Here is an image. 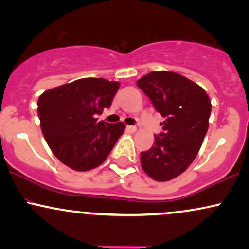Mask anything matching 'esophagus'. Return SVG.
<instances>
[{"instance_id": "34e87169", "label": "esophagus", "mask_w": 249, "mask_h": 249, "mask_svg": "<svg viewBox=\"0 0 249 249\" xmlns=\"http://www.w3.org/2000/svg\"><path fill=\"white\" fill-rule=\"evenodd\" d=\"M126 130L128 131V132L134 133L137 131V126H133V125H128V126H126Z\"/></svg>"}]
</instances>
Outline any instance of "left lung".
I'll use <instances>...</instances> for the list:
<instances>
[{"label":"left lung","mask_w":249,"mask_h":249,"mask_svg":"<svg viewBox=\"0 0 249 249\" xmlns=\"http://www.w3.org/2000/svg\"><path fill=\"white\" fill-rule=\"evenodd\" d=\"M137 85L165 118L152 147L141 153L142 167L157 181H168L196 159L207 133L212 105L204 89L171 71H153Z\"/></svg>","instance_id":"obj_1"}]
</instances>
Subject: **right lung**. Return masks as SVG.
Wrapping results in <instances>:
<instances>
[{
  "mask_svg": "<svg viewBox=\"0 0 249 249\" xmlns=\"http://www.w3.org/2000/svg\"><path fill=\"white\" fill-rule=\"evenodd\" d=\"M118 89V82L82 78L39 96L42 133L59 161L75 171L92 170L105 161L125 125L97 122L96 116L110 107Z\"/></svg>",
  "mask_w": 249,
  "mask_h": 249,
  "instance_id": "1",
  "label": "right lung"
}]
</instances>
